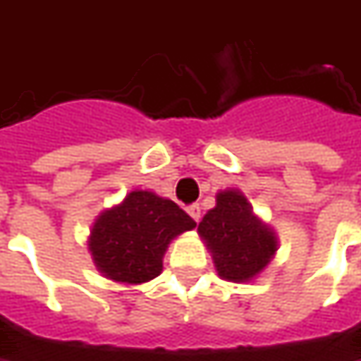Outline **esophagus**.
Instances as JSON below:
<instances>
[{
	"label": "esophagus",
	"instance_id": "1",
	"mask_svg": "<svg viewBox=\"0 0 361 361\" xmlns=\"http://www.w3.org/2000/svg\"><path fill=\"white\" fill-rule=\"evenodd\" d=\"M188 213H190L191 219H193V221H195V223H197L201 219V207H200V205H197V203H191L190 207H188Z\"/></svg>",
	"mask_w": 361,
	"mask_h": 361
}]
</instances>
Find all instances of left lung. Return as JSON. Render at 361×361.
Masks as SVG:
<instances>
[{
	"instance_id": "1",
	"label": "left lung",
	"mask_w": 361,
	"mask_h": 361,
	"mask_svg": "<svg viewBox=\"0 0 361 361\" xmlns=\"http://www.w3.org/2000/svg\"><path fill=\"white\" fill-rule=\"evenodd\" d=\"M197 231L212 249L219 276L233 283L251 281L276 251L274 233L252 215L237 190L217 195V205L205 213Z\"/></svg>"
}]
</instances>
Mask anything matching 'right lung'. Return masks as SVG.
I'll use <instances>...</instances> for the list:
<instances>
[{"mask_svg": "<svg viewBox=\"0 0 361 361\" xmlns=\"http://www.w3.org/2000/svg\"><path fill=\"white\" fill-rule=\"evenodd\" d=\"M193 227L195 221L178 203L152 191H132L98 217L88 249L106 279L148 283L161 273V257L171 239Z\"/></svg>", "mask_w": 361, "mask_h": 361, "instance_id": "right-lung-1", "label": "right lung"}]
</instances>
